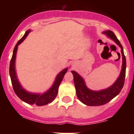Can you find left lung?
<instances>
[{"instance_id":"obj_1","label":"left lung","mask_w":134,"mask_h":134,"mask_svg":"<svg viewBox=\"0 0 134 134\" xmlns=\"http://www.w3.org/2000/svg\"><path fill=\"white\" fill-rule=\"evenodd\" d=\"M109 38L115 41L121 48L122 56V66L120 74L113 85L109 87L100 91H93L87 87L84 79L76 72L71 71L74 76V82L78 99L85 105L88 106H100L107 103L119 94L124 85L126 70V60L124 53L123 47L113 31L110 30L103 32Z\"/></svg>"}]
</instances>
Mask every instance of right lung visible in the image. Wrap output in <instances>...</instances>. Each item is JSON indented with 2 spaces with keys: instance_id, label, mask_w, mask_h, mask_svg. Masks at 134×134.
<instances>
[{
  "instance_id": "obj_1",
  "label": "right lung",
  "mask_w": 134,
  "mask_h": 134,
  "mask_svg": "<svg viewBox=\"0 0 134 134\" xmlns=\"http://www.w3.org/2000/svg\"><path fill=\"white\" fill-rule=\"evenodd\" d=\"M31 31V30L29 29L25 32V35L15 46L14 48L13 56H12L11 60L10 62V67H9V74H10V80H11L12 85L15 94L17 95L21 100L24 102L27 103L30 105H35L37 106H43V105H48V103H51L53 100L56 97L58 92V88L61 83L62 80L63 79L65 74L67 72L68 68H64V70L60 72L57 74L54 83L52 85L50 88L43 93H31L29 91H26L23 88L22 85H21L19 79L17 78V75L15 70V60H16V52L18 49L19 45L21 44L27 37L28 34Z\"/></svg>"
}]
</instances>
